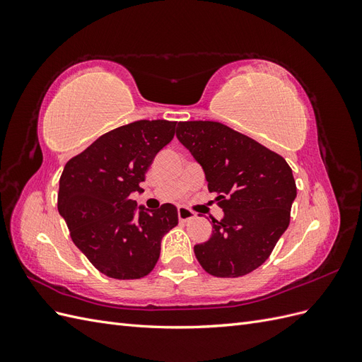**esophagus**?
Returning a JSON list of instances; mask_svg holds the SVG:
<instances>
[{"instance_id": "34e87169", "label": "esophagus", "mask_w": 362, "mask_h": 362, "mask_svg": "<svg viewBox=\"0 0 362 362\" xmlns=\"http://www.w3.org/2000/svg\"><path fill=\"white\" fill-rule=\"evenodd\" d=\"M196 217V214L193 213V211H190V210H187V208H178V218H180V222H189V221H192V218H194Z\"/></svg>"}]
</instances>
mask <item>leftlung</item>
I'll return each instance as SVG.
<instances>
[{
    "mask_svg": "<svg viewBox=\"0 0 362 362\" xmlns=\"http://www.w3.org/2000/svg\"><path fill=\"white\" fill-rule=\"evenodd\" d=\"M177 137L198 161L225 216L213 234L194 246L205 272L245 276L264 262L290 225L296 181L276 152L213 120L180 122Z\"/></svg>",
    "mask_w": 362,
    "mask_h": 362,
    "instance_id": "8db88e82",
    "label": "left lung"
}]
</instances>
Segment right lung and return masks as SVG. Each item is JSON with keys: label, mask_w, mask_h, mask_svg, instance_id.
Masks as SVG:
<instances>
[{"label": "right lung", "mask_w": 362, "mask_h": 362, "mask_svg": "<svg viewBox=\"0 0 362 362\" xmlns=\"http://www.w3.org/2000/svg\"><path fill=\"white\" fill-rule=\"evenodd\" d=\"M177 122L136 120L96 139L64 166L57 208L72 242L108 278L139 279L156 267L163 235L178 225V210L136 208L129 199L157 152L175 136Z\"/></svg>", "instance_id": "add662e5"}]
</instances>
